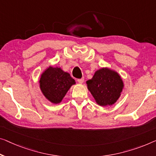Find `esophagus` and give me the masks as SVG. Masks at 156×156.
<instances>
[{
  "instance_id": "esophagus-1",
  "label": "esophagus",
  "mask_w": 156,
  "mask_h": 156,
  "mask_svg": "<svg viewBox=\"0 0 156 156\" xmlns=\"http://www.w3.org/2000/svg\"><path fill=\"white\" fill-rule=\"evenodd\" d=\"M78 82L79 83H83L84 82V78H80V79H78Z\"/></svg>"
}]
</instances>
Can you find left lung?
<instances>
[{
	"instance_id": "1",
	"label": "left lung",
	"mask_w": 156,
	"mask_h": 156,
	"mask_svg": "<svg viewBox=\"0 0 156 156\" xmlns=\"http://www.w3.org/2000/svg\"><path fill=\"white\" fill-rule=\"evenodd\" d=\"M87 88L100 106L112 105L119 98L123 83L116 72L108 69L96 71L91 80L87 81Z\"/></svg>"
}]
</instances>
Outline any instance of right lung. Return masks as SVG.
<instances>
[{
  "label": "right lung",
  "instance_id": "right-lung-1",
  "mask_svg": "<svg viewBox=\"0 0 156 156\" xmlns=\"http://www.w3.org/2000/svg\"><path fill=\"white\" fill-rule=\"evenodd\" d=\"M75 84L70 74L58 67H49L41 75L40 87L43 94L54 104L61 102L72 85Z\"/></svg>",
  "mask_w": 156,
  "mask_h": 156
}]
</instances>
